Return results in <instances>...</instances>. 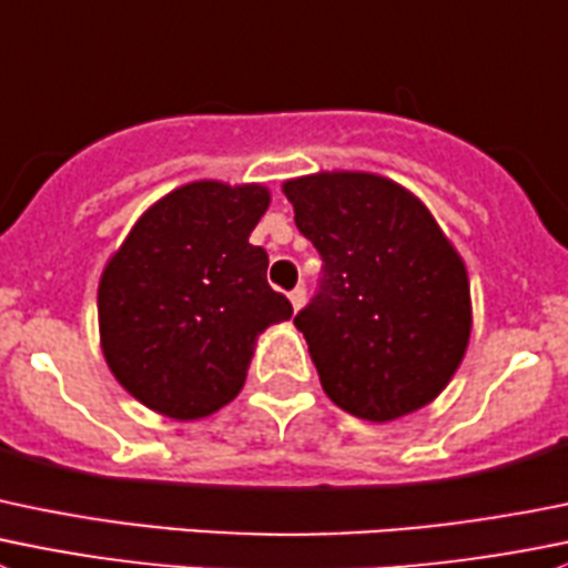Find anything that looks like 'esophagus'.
Returning <instances> with one entry per match:
<instances>
[{
    "label": "esophagus",
    "mask_w": 568,
    "mask_h": 568,
    "mask_svg": "<svg viewBox=\"0 0 568 568\" xmlns=\"http://www.w3.org/2000/svg\"><path fill=\"white\" fill-rule=\"evenodd\" d=\"M288 300L291 305H294V311H300V307L305 305V285H296V288L288 294Z\"/></svg>",
    "instance_id": "obj_1"
}]
</instances>
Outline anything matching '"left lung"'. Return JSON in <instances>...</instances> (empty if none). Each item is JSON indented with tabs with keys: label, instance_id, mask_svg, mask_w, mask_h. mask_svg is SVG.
I'll return each mask as SVG.
<instances>
[{
	"label": "left lung",
	"instance_id": "8db88e82",
	"mask_svg": "<svg viewBox=\"0 0 568 568\" xmlns=\"http://www.w3.org/2000/svg\"><path fill=\"white\" fill-rule=\"evenodd\" d=\"M322 283L294 316L341 410L394 422L436 399L466 355L469 274L418 196L368 172L283 183Z\"/></svg>",
	"mask_w": 568,
	"mask_h": 568
}]
</instances>
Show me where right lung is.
Instances as JSON below:
<instances>
[{"mask_svg":"<svg viewBox=\"0 0 568 568\" xmlns=\"http://www.w3.org/2000/svg\"><path fill=\"white\" fill-rule=\"evenodd\" d=\"M268 189L196 180L158 200L99 280V341L110 372L178 422L205 418L244 388L257 335L294 307L266 283L250 235Z\"/></svg>","mask_w":568,"mask_h":568,"instance_id":"right-lung-1","label":"right lung"}]
</instances>
